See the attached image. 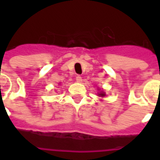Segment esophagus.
<instances>
[{
	"mask_svg": "<svg viewBox=\"0 0 160 160\" xmlns=\"http://www.w3.org/2000/svg\"><path fill=\"white\" fill-rule=\"evenodd\" d=\"M76 80H77V82H81V81H82V77L80 76V75H77Z\"/></svg>",
	"mask_w": 160,
	"mask_h": 160,
	"instance_id": "1",
	"label": "esophagus"
}]
</instances>
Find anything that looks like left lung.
<instances>
[{
  "instance_id": "1",
  "label": "left lung",
  "mask_w": 160,
  "mask_h": 160,
  "mask_svg": "<svg viewBox=\"0 0 160 160\" xmlns=\"http://www.w3.org/2000/svg\"><path fill=\"white\" fill-rule=\"evenodd\" d=\"M99 95H100L101 97H104V95H105V94H104V92H100V93H99Z\"/></svg>"
}]
</instances>
